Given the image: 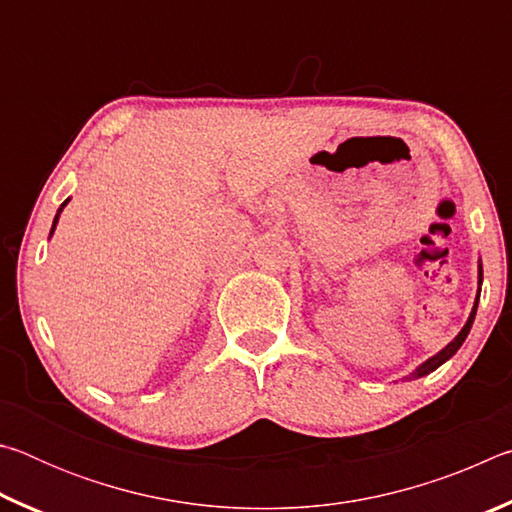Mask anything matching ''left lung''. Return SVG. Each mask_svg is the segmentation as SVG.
Segmentation results:
<instances>
[{
	"instance_id": "obj_1",
	"label": "left lung",
	"mask_w": 512,
	"mask_h": 512,
	"mask_svg": "<svg viewBox=\"0 0 512 512\" xmlns=\"http://www.w3.org/2000/svg\"><path fill=\"white\" fill-rule=\"evenodd\" d=\"M479 282H483V271L479 273ZM476 305H479V298H476V302H474V309H472V314H470V318H467V323H465V327L461 329V332H458V336H456V339H454L452 343H449L445 350H440V352L436 354V357H431L429 361H424V363H422V366H420L418 370H415V372H411V375H409V377H406V379H418V377H424V375H429V372H433V370H436L438 366H443V363H445V361H447L449 357H454V354H456V350H458V348H461V345H463V341L467 339V334H470V327H472V323H474V316H476Z\"/></svg>"
}]
</instances>
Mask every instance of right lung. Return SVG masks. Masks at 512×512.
<instances>
[{
  "label": "right lung",
  "instance_id": "1",
  "mask_svg": "<svg viewBox=\"0 0 512 512\" xmlns=\"http://www.w3.org/2000/svg\"><path fill=\"white\" fill-rule=\"evenodd\" d=\"M65 205H67V201H65L63 205H60V210H63V207H65ZM60 210H58V212H60ZM56 221H58V214H56V219H54V225H56ZM51 232H54V228H51Z\"/></svg>",
  "mask_w": 512,
  "mask_h": 512
}]
</instances>
